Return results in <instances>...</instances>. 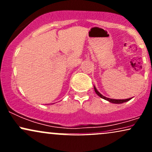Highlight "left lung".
<instances>
[{
    "label": "left lung",
    "instance_id": "1",
    "mask_svg": "<svg viewBox=\"0 0 152 152\" xmlns=\"http://www.w3.org/2000/svg\"><path fill=\"white\" fill-rule=\"evenodd\" d=\"M94 90H95V92L96 93L97 95L99 96H100L101 98L105 99V100L108 101V102H111V103H113V104H122V103H124V102H128V101L131 100V99H109V98H107V97H105L104 96H103L102 94H101L99 92L97 91L96 88V87L94 86Z\"/></svg>",
    "mask_w": 152,
    "mask_h": 152
}]
</instances>
